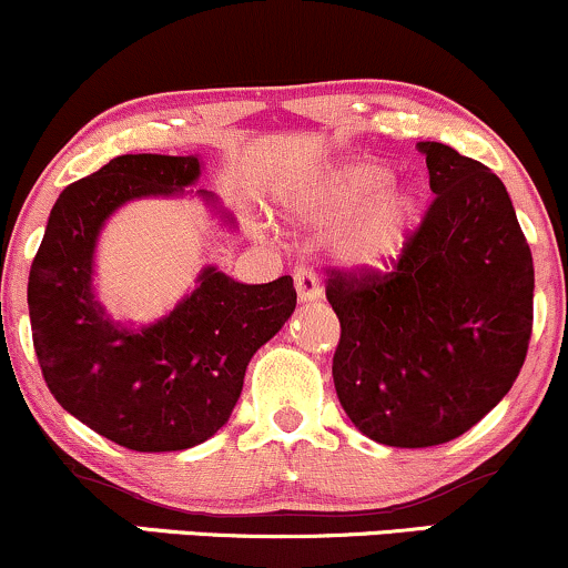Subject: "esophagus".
Masks as SVG:
<instances>
[{"label": "esophagus", "instance_id": "34e87169", "mask_svg": "<svg viewBox=\"0 0 568 568\" xmlns=\"http://www.w3.org/2000/svg\"><path fill=\"white\" fill-rule=\"evenodd\" d=\"M293 283H296V293L302 302H315V298L323 296L321 280H317L315 270H310V266H296L293 270Z\"/></svg>", "mask_w": 568, "mask_h": 568}]
</instances>
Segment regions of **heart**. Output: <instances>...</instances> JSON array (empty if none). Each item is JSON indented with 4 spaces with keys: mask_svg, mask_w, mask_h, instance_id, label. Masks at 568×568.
<instances>
[{
    "mask_svg": "<svg viewBox=\"0 0 568 568\" xmlns=\"http://www.w3.org/2000/svg\"><path fill=\"white\" fill-rule=\"evenodd\" d=\"M302 211L317 224H338L336 251L347 264L382 266L408 243L422 200L416 189L393 184V171L374 160L334 165L302 197Z\"/></svg>",
    "mask_w": 568,
    "mask_h": 568,
    "instance_id": "obj_1",
    "label": "heart"
}]
</instances>
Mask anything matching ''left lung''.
Returning <instances> with one entry per match:
<instances>
[{
    "label": "left lung",
    "instance_id": "1",
    "mask_svg": "<svg viewBox=\"0 0 568 568\" xmlns=\"http://www.w3.org/2000/svg\"><path fill=\"white\" fill-rule=\"evenodd\" d=\"M435 192L393 262L328 270L342 336L334 384L371 440L427 448L459 438L524 368L534 325L531 251L510 194L478 160L419 141Z\"/></svg>",
    "mask_w": 568,
    "mask_h": 568
}]
</instances>
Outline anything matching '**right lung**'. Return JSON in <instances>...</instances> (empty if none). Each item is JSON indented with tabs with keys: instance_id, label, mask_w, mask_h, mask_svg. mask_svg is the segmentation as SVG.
<instances>
[{
	"instance_id": "add662e5",
	"label": "right lung",
	"mask_w": 568,
	"mask_h": 568,
	"mask_svg": "<svg viewBox=\"0 0 568 568\" xmlns=\"http://www.w3.org/2000/svg\"><path fill=\"white\" fill-rule=\"evenodd\" d=\"M197 175V158H114L63 189L31 262V338L44 384L82 425L133 452H181L216 435L253 352L296 310L288 275L243 285L211 266L154 325L130 331L103 315L90 291L103 221L128 200L184 192Z\"/></svg>"
}]
</instances>
